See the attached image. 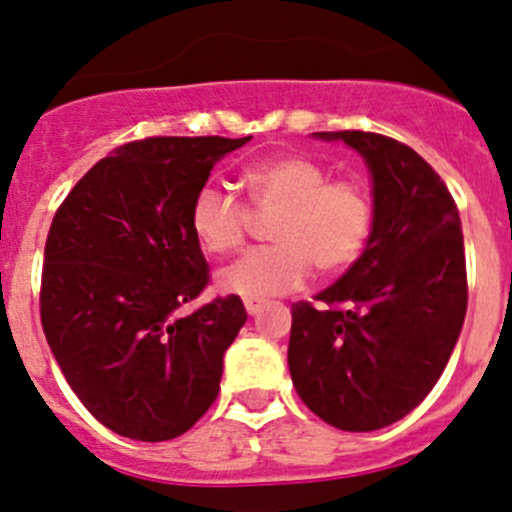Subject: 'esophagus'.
Instances as JSON below:
<instances>
[{
	"label": "esophagus",
	"instance_id": "esophagus-1",
	"mask_svg": "<svg viewBox=\"0 0 512 512\" xmlns=\"http://www.w3.org/2000/svg\"><path fill=\"white\" fill-rule=\"evenodd\" d=\"M262 306H265V301H262V299H245V311L250 313V316L260 313Z\"/></svg>",
	"mask_w": 512,
	"mask_h": 512
}]
</instances>
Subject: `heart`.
Returning <instances> with one entry per match:
<instances>
[{
  "label": "heart",
  "instance_id": "1",
  "mask_svg": "<svg viewBox=\"0 0 512 512\" xmlns=\"http://www.w3.org/2000/svg\"><path fill=\"white\" fill-rule=\"evenodd\" d=\"M250 206L279 211L269 235L274 245L247 252L218 274V286L245 299L294 291L311 277L342 274L362 257L374 228V199L364 182L330 179V170L303 155H279L243 174ZM252 213L243 199L206 184L189 206V226L209 255H230L245 245Z\"/></svg>",
  "mask_w": 512,
  "mask_h": 512
}]
</instances>
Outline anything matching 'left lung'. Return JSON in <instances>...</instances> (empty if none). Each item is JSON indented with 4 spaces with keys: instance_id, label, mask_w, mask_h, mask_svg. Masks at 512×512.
Returning <instances> with one entry per match:
<instances>
[{
    "instance_id": "8db88e82",
    "label": "left lung",
    "mask_w": 512,
    "mask_h": 512,
    "mask_svg": "<svg viewBox=\"0 0 512 512\" xmlns=\"http://www.w3.org/2000/svg\"><path fill=\"white\" fill-rule=\"evenodd\" d=\"M316 136L367 160L374 228L318 306H291L289 372L320 420L369 432L411 413L445 372L469 299L462 223L440 174L406 143L369 131Z\"/></svg>"
}]
</instances>
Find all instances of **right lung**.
<instances>
[{
    "label": "right lung",
    "instance_id": "add662e5",
    "mask_svg": "<svg viewBox=\"0 0 512 512\" xmlns=\"http://www.w3.org/2000/svg\"><path fill=\"white\" fill-rule=\"evenodd\" d=\"M247 138L157 136L99 160L55 211L43 252L41 323L67 384L109 430L184 435L221 391L240 296L184 311L209 284L189 206Z\"/></svg>",
    "mask_w": 512,
    "mask_h": 512
}]
</instances>
